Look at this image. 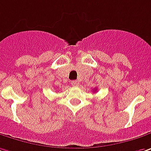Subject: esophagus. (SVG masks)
Listing matches in <instances>:
<instances>
[{
  "label": "esophagus",
  "mask_w": 151,
  "mask_h": 151,
  "mask_svg": "<svg viewBox=\"0 0 151 151\" xmlns=\"http://www.w3.org/2000/svg\"><path fill=\"white\" fill-rule=\"evenodd\" d=\"M71 83H72L73 86H78V84H79V83H78V80H73V81H72Z\"/></svg>",
  "instance_id": "obj_1"
}]
</instances>
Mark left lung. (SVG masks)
Listing matches in <instances>:
<instances>
[{"instance_id":"left-lung-1","label":"left lung","mask_w":151,"mask_h":151,"mask_svg":"<svg viewBox=\"0 0 151 151\" xmlns=\"http://www.w3.org/2000/svg\"><path fill=\"white\" fill-rule=\"evenodd\" d=\"M95 91H96V90H95Z\"/></svg>"}]
</instances>
